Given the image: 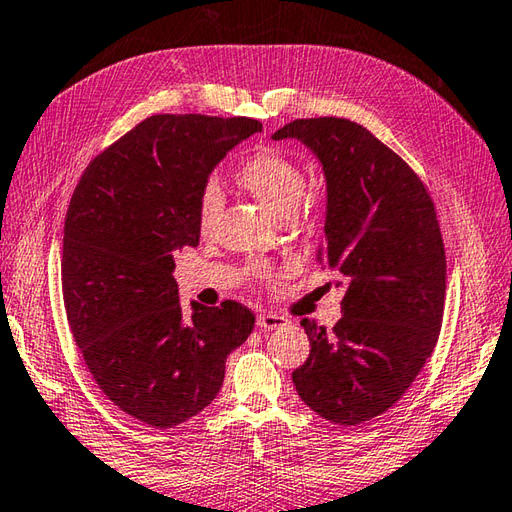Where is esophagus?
<instances>
[{
    "mask_svg": "<svg viewBox=\"0 0 512 512\" xmlns=\"http://www.w3.org/2000/svg\"><path fill=\"white\" fill-rule=\"evenodd\" d=\"M288 324V319L282 315H273V313H259L257 315V326L259 330H275V328H284Z\"/></svg>",
    "mask_w": 512,
    "mask_h": 512,
    "instance_id": "34e87169",
    "label": "esophagus"
}]
</instances>
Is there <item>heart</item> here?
Wrapping results in <instances>:
<instances>
[{
  "label": "heart",
  "mask_w": 512,
  "mask_h": 512,
  "mask_svg": "<svg viewBox=\"0 0 512 512\" xmlns=\"http://www.w3.org/2000/svg\"><path fill=\"white\" fill-rule=\"evenodd\" d=\"M237 184L255 195L277 219H290L306 195L308 179L304 168L275 150H259L244 159L235 173ZM222 213V190L215 182H208L197 199V228L202 235H210Z\"/></svg>",
  "instance_id": "obj_1"
}]
</instances>
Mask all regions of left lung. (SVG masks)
I'll return each instance as SVG.
<instances>
[{
    "instance_id": "obj_1",
    "label": "left lung",
    "mask_w": 512,
    "mask_h": 512,
    "mask_svg": "<svg viewBox=\"0 0 512 512\" xmlns=\"http://www.w3.org/2000/svg\"><path fill=\"white\" fill-rule=\"evenodd\" d=\"M324 166L328 208L317 262L346 279L342 319L302 326L310 355L293 373L306 406L357 426L397 404L433 355L444 319L446 253L428 188L395 150L350 119L279 128Z\"/></svg>"
}]
</instances>
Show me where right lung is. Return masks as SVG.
<instances>
[{
  "label": "right lung",
  "mask_w": 512,
  "mask_h": 512,
  "mask_svg": "<svg viewBox=\"0 0 512 512\" xmlns=\"http://www.w3.org/2000/svg\"><path fill=\"white\" fill-rule=\"evenodd\" d=\"M248 117L153 115L102 150L70 197L62 293L70 333L102 393L126 415L173 428L213 402L226 357L255 315L226 299L184 315L177 250L199 244L197 199Z\"/></svg>",
  "instance_id": "obj_1"
}]
</instances>
